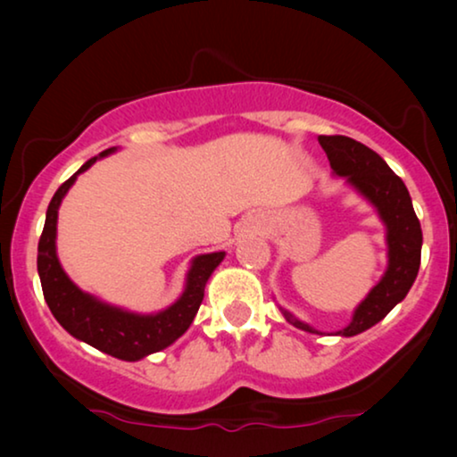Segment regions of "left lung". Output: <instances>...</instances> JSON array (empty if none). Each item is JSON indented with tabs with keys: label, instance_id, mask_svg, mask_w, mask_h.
<instances>
[{
	"label": "left lung",
	"instance_id": "left-lung-1",
	"mask_svg": "<svg viewBox=\"0 0 457 457\" xmlns=\"http://www.w3.org/2000/svg\"><path fill=\"white\" fill-rule=\"evenodd\" d=\"M318 141L328 155L335 177L345 179V185L352 187L361 199H366L377 210L380 222L385 224L386 268L383 277L355 305L347 327L335 333L339 337H353L383 320L408 295L420 268L422 228L411 205L408 187L377 152L343 135H320ZM278 310L283 312L285 320L295 328L322 335L308 322L293 316L289 310L280 305Z\"/></svg>",
	"mask_w": 457,
	"mask_h": 457
}]
</instances>
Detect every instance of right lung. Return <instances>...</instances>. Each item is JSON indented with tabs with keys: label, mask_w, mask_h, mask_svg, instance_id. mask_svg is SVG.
Instances as JSON below:
<instances>
[{
	"label": "right lung",
	"mask_w": 457,
	"mask_h": 457,
	"mask_svg": "<svg viewBox=\"0 0 457 457\" xmlns=\"http://www.w3.org/2000/svg\"><path fill=\"white\" fill-rule=\"evenodd\" d=\"M116 149L118 147H110L96 158L87 160L54 193L52 202L47 205L39 249H37V270H39L43 297H46L49 310H52L55 320L62 324V328L68 330L74 339L83 341L87 345L112 355V358L139 361L147 358L149 353L162 352V349L172 345L179 337L187 333L204 302L205 283L227 253L212 252L195 255L191 260L189 270H187L185 289L177 302L160 312H152V314H139V312H130L120 308V305L102 302L99 297L74 285L58 260V247H55L58 210L62 199L71 191L79 174L89 170L97 160L114 154Z\"/></svg>",
	"instance_id": "right-lung-1"
}]
</instances>
